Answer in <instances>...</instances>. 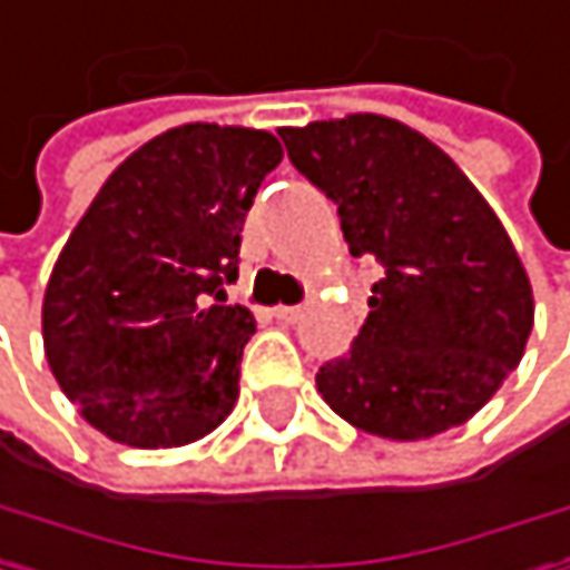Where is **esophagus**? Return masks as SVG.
Instances as JSON below:
<instances>
[{"instance_id":"34e87169","label":"esophagus","mask_w":570,"mask_h":570,"mask_svg":"<svg viewBox=\"0 0 570 570\" xmlns=\"http://www.w3.org/2000/svg\"><path fill=\"white\" fill-rule=\"evenodd\" d=\"M298 316H302V308H298V305H278V308H275V320L285 323V326L298 323Z\"/></svg>"}]
</instances>
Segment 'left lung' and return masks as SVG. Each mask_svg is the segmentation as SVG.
Returning <instances> with one entry per match:
<instances>
[{
  "label": "left lung",
  "mask_w": 570,
  "mask_h": 570,
  "mask_svg": "<svg viewBox=\"0 0 570 570\" xmlns=\"http://www.w3.org/2000/svg\"><path fill=\"white\" fill-rule=\"evenodd\" d=\"M336 204L350 254L384 265L350 353L320 366L326 404L360 432H449L517 370L533 330L527 272L465 173L421 131L346 115L278 131Z\"/></svg>",
  "instance_id": "obj_1"
}]
</instances>
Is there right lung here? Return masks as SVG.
<instances>
[{"label":"right lung","mask_w":570,"mask_h":570,"mask_svg":"<svg viewBox=\"0 0 570 570\" xmlns=\"http://www.w3.org/2000/svg\"><path fill=\"white\" fill-rule=\"evenodd\" d=\"M278 163L272 131L169 128L108 176L63 244L43 295L47 363L111 442L189 445L234 411L254 316L224 288Z\"/></svg>","instance_id":"obj_1"}]
</instances>
